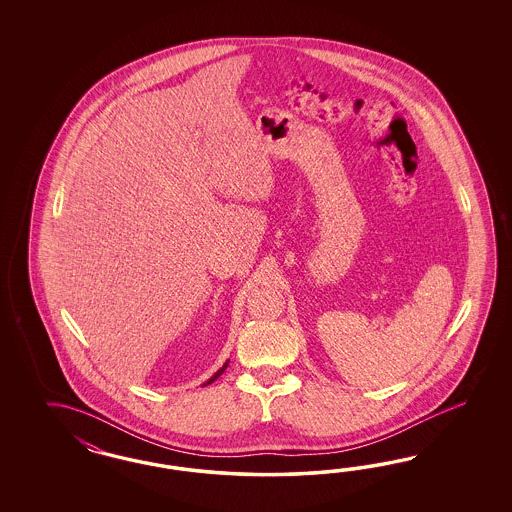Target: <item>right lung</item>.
Here are the masks:
<instances>
[{
  "label": "right lung",
  "mask_w": 512,
  "mask_h": 512,
  "mask_svg": "<svg viewBox=\"0 0 512 512\" xmlns=\"http://www.w3.org/2000/svg\"><path fill=\"white\" fill-rule=\"evenodd\" d=\"M227 366H229V362H225V366H223V368H221V370H219V372H217L216 375H214V377H212V379H210V381H208V383H206V385H210V383H214V381H216L217 377H219V375H221V373L225 372V368H227Z\"/></svg>",
  "instance_id": "1"
}]
</instances>
